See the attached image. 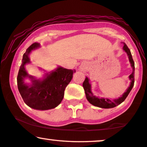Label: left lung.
<instances>
[{"label":"left lung","instance_id":"obj_1","mask_svg":"<svg viewBox=\"0 0 147 147\" xmlns=\"http://www.w3.org/2000/svg\"><path fill=\"white\" fill-rule=\"evenodd\" d=\"M123 49L126 52V53H127L128 58H129L130 64H131V66L132 67V69H133L132 70V73L130 74L129 76V79L130 80V81H131V83H130L129 88H128L125 93L122 95V97L118 98V99L114 100L113 101H112V100H110V99L98 98H96V96H94V94H92V92L91 91V85H90L89 83V80H88V78L86 77L83 83V87L86 93V98H87L88 102H89L90 104H92V105L102 108H112L116 107V106L119 105V104H121L122 102H124V100H125L126 97H127L128 95V94H129L130 92L131 91L132 88H133L134 83V62L133 61V59H132L129 48L127 47V45H126V44H124Z\"/></svg>","mask_w":147,"mask_h":147}]
</instances>
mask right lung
<instances>
[{"label": "right lung", "instance_id": "obj_1", "mask_svg": "<svg viewBox=\"0 0 147 147\" xmlns=\"http://www.w3.org/2000/svg\"><path fill=\"white\" fill-rule=\"evenodd\" d=\"M39 46L38 43H34L23 54L17 76V86L20 94L27 106L33 109L45 110L55 108L61 103L66 86L73 78L74 71L59 67L55 71L47 74L43 80H36L28 75L25 65L30 63L29 54ZM26 77L32 80V85L28 86L24 83Z\"/></svg>", "mask_w": 147, "mask_h": 147}]
</instances>
